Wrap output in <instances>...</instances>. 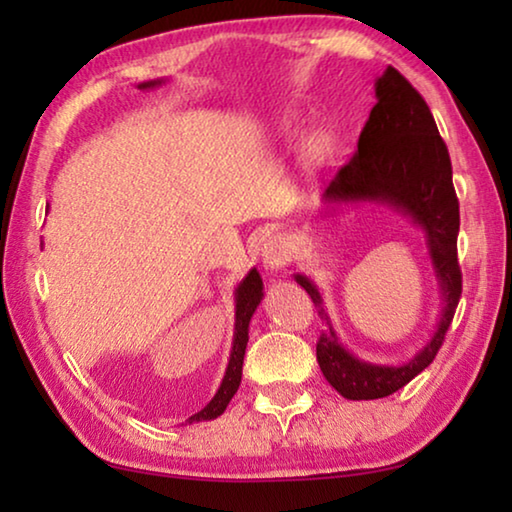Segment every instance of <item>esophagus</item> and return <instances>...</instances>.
Segmentation results:
<instances>
[{
    "instance_id": "34e87169",
    "label": "esophagus",
    "mask_w": 512,
    "mask_h": 512,
    "mask_svg": "<svg viewBox=\"0 0 512 512\" xmlns=\"http://www.w3.org/2000/svg\"><path fill=\"white\" fill-rule=\"evenodd\" d=\"M289 257H291V244L287 237L275 235L271 239H266V244L262 246V264L266 271L280 273L284 264L289 262Z\"/></svg>"
}]
</instances>
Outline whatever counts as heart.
<instances>
[{"label": "heart", "mask_w": 512, "mask_h": 512, "mask_svg": "<svg viewBox=\"0 0 512 512\" xmlns=\"http://www.w3.org/2000/svg\"><path fill=\"white\" fill-rule=\"evenodd\" d=\"M277 133L284 140H289L296 133V126H293V119H282L280 126H277ZM336 151V142L334 135L327 131H314L305 142H302V167H305L307 173H318L320 169H325L329 160L334 158Z\"/></svg>", "instance_id": "heart-1"}]
</instances>
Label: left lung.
Here are the masks:
<instances>
[{
    "label": "left lung",
    "instance_id": "1",
    "mask_svg": "<svg viewBox=\"0 0 512 512\" xmlns=\"http://www.w3.org/2000/svg\"><path fill=\"white\" fill-rule=\"evenodd\" d=\"M375 99L357 153L325 189L318 212L336 216L352 205H384L411 219L424 237L443 309L429 341L409 361H366L341 343L316 284L307 275L293 273L325 318L327 329L316 345V359L325 379L345 400H379L418 377L436 359L461 298L458 201L447 146L429 106L395 67L375 81Z\"/></svg>",
    "mask_w": 512,
    "mask_h": 512
}]
</instances>
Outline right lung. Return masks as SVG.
<instances>
[{
    "label": "right lung",
    "mask_w": 512,
    "mask_h": 512,
    "mask_svg": "<svg viewBox=\"0 0 512 512\" xmlns=\"http://www.w3.org/2000/svg\"><path fill=\"white\" fill-rule=\"evenodd\" d=\"M164 83H167V79L144 81L137 85V88L153 90V88H160V85H164ZM262 300H264L262 275H259L257 268H250L244 280H241L235 289V334H232V350H230L228 368H225V375L221 379L219 391L214 393L212 400L207 402L201 411L194 413L192 418H187V424L219 418V415L225 411V406L230 404L232 397H235L237 388L241 384V370H244V354H246V345H248V325Z\"/></svg>",
    "instance_id": "1"
}]
</instances>
